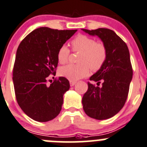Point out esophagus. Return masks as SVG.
Segmentation results:
<instances>
[{"instance_id": "34e87169", "label": "esophagus", "mask_w": 147, "mask_h": 147, "mask_svg": "<svg viewBox=\"0 0 147 147\" xmlns=\"http://www.w3.org/2000/svg\"><path fill=\"white\" fill-rule=\"evenodd\" d=\"M76 81H70V86H74L76 84Z\"/></svg>"}]
</instances>
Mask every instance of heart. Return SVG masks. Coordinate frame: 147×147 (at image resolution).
Wrapping results in <instances>:
<instances>
[{"label": "heart", "mask_w": 147, "mask_h": 147, "mask_svg": "<svg viewBox=\"0 0 147 147\" xmlns=\"http://www.w3.org/2000/svg\"><path fill=\"white\" fill-rule=\"evenodd\" d=\"M74 51L81 52L78 57L79 64H69L59 70L61 76L71 81H76L88 75L90 68L94 71H98L107 59V49L103 43L96 42L93 38L79 34L71 42ZM70 50L66 45L59 47L57 59L61 64L68 61Z\"/></svg>", "instance_id": "heart-1"}]
</instances>
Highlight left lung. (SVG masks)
Instances as JSON below:
<instances>
[{"mask_svg": "<svg viewBox=\"0 0 147 147\" xmlns=\"http://www.w3.org/2000/svg\"><path fill=\"white\" fill-rule=\"evenodd\" d=\"M82 30L91 36H98L108 53L104 66L90 77V81L97 84L102 81V87L88 83V90L82 98L83 109L91 118L107 119L123 108L127 98L133 75L129 49L112 30L101 28Z\"/></svg>", "mask_w": 147, "mask_h": 147, "instance_id": "left-lung-1", "label": "left lung"}]
</instances>
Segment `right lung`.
<instances>
[{"instance_id": "right-lung-1", "label": "right lung", "mask_w": 147, "mask_h": 147, "mask_svg": "<svg viewBox=\"0 0 147 147\" xmlns=\"http://www.w3.org/2000/svg\"><path fill=\"white\" fill-rule=\"evenodd\" d=\"M77 30H57L41 27L29 33L18 46L13 71L16 98L30 118L46 122L61 110L63 94L70 88L65 77L46 85L50 74L56 75L59 47Z\"/></svg>"}]
</instances>
